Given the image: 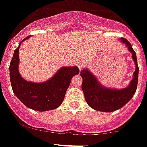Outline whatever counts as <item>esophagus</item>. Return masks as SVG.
Masks as SVG:
<instances>
[{
	"label": "esophagus",
	"mask_w": 147,
	"mask_h": 147,
	"mask_svg": "<svg viewBox=\"0 0 147 147\" xmlns=\"http://www.w3.org/2000/svg\"><path fill=\"white\" fill-rule=\"evenodd\" d=\"M78 67H79V69H81L84 66H85V63H84L83 62H78Z\"/></svg>",
	"instance_id": "esophagus-1"
}]
</instances>
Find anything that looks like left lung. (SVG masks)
I'll return each instance as SVG.
<instances>
[{
	"instance_id": "8db88e82",
	"label": "left lung",
	"mask_w": 147,
	"mask_h": 147,
	"mask_svg": "<svg viewBox=\"0 0 147 147\" xmlns=\"http://www.w3.org/2000/svg\"><path fill=\"white\" fill-rule=\"evenodd\" d=\"M121 40L122 43L128 47L129 52L132 53V58L136 65L134 78L129 87L122 90L105 88L100 85L96 78L89 70L83 69L80 72V75L82 78V89L85 100L91 108L96 111L112 112L120 109L131 99L136 92L139 76V67L136 52L127 39L121 38Z\"/></svg>"
}]
</instances>
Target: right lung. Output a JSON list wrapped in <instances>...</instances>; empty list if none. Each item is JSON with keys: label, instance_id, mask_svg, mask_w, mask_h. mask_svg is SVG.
I'll return each instance as SVG.
<instances>
[{"label": "right lung", "instance_id": "add662e5", "mask_svg": "<svg viewBox=\"0 0 147 147\" xmlns=\"http://www.w3.org/2000/svg\"><path fill=\"white\" fill-rule=\"evenodd\" d=\"M29 37L28 36L23 41ZM22 42L14 50L9 67L13 92L26 106L34 111H45L58 108L63 102L72 77L79 73V68L77 66L62 67L50 80L42 83L25 80L21 78L18 69V49Z\"/></svg>", "mask_w": 147, "mask_h": 147}]
</instances>
